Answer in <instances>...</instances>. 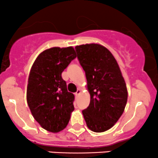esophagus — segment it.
Returning a JSON list of instances; mask_svg holds the SVG:
<instances>
[{
    "mask_svg": "<svg viewBox=\"0 0 158 158\" xmlns=\"http://www.w3.org/2000/svg\"><path fill=\"white\" fill-rule=\"evenodd\" d=\"M80 93H81V90L79 89H78L77 91H76V92L75 93V95H76V96H78V95H79Z\"/></svg>",
    "mask_w": 158,
    "mask_h": 158,
    "instance_id": "esophagus-1",
    "label": "esophagus"
}]
</instances>
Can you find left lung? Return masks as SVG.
<instances>
[{"label":"left lung","mask_w":158,"mask_h":158,"mask_svg":"<svg viewBox=\"0 0 158 158\" xmlns=\"http://www.w3.org/2000/svg\"><path fill=\"white\" fill-rule=\"evenodd\" d=\"M77 58L85 73L90 103L82 111L88 128L103 132L114 126L128 99L125 79L111 52L97 44L76 46Z\"/></svg>","instance_id":"left-lung-1"}]
</instances>
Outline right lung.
Here are the masks:
<instances>
[{"instance_id":"right-lung-1","label":"right lung","mask_w":158,"mask_h":158,"mask_svg":"<svg viewBox=\"0 0 158 158\" xmlns=\"http://www.w3.org/2000/svg\"><path fill=\"white\" fill-rule=\"evenodd\" d=\"M76 57L73 47L43 51L30 69L27 101L32 115L40 126L57 133L69 122L75 96L69 92L62 73Z\"/></svg>"}]
</instances>
